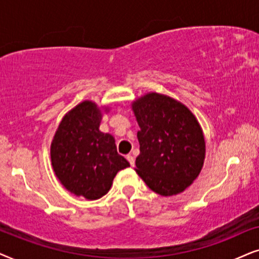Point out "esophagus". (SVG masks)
<instances>
[{
  "label": "esophagus",
  "mask_w": 259,
  "mask_h": 259,
  "mask_svg": "<svg viewBox=\"0 0 259 259\" xmlns=\"http://www.w3.org/2000/svg\"><path fill=\"white\" fill-rule=\"evenodd\" d=\"M126 160L129 161V163H130V165H132V167H134V165H135V158H134V156H132V155H127Z\"/></svg>",
  "instance_id": "34e87169"
}]
</instances>
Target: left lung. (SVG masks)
I'll return each mask as SVG.
<instances>
[{
  "label": "left lung",
  "mask_w": 259,
  "mask_h": 259,
  "mask_svg": "<svg viewBox=\"0 0 259 259\" xmlns=\"http://www.w3.org/2000/svg\"><path fill=\"white\" fill-rule=\"evenodd\" d=\"M139 123L140 155L136 173L151 191L177 195L193 184L205 160V139L187 106L150 92L133 103Z\"/></svg>",
  "instance_id": "left-lung-1"
}]
</instances>
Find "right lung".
<instances>
[{
	"mask_svg": "<svg viewBox=\"0 0 259 259\" xmlns=\"http://www.w3.org/2000/svg\"><path fill=\"white\" fill-rule=\"evenodd\" d=\"M101 120L96 103L81 102L63 117L51 144L52 167L61 185L88 200L105 195L116 174L130 165L117 153L113 136L99 130Z\"/></svg>",
	"mask_w": 259,
	"mask_h": 259,
	"instance_id": "1",
	"label": "right lung"
}]
</instances>
